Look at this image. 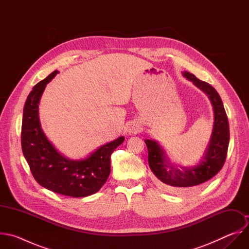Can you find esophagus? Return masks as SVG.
Here are the masks:
<instances>
[{
	"instance_id": "esophagus-1",
	"label": "esophagus",
	"mask_w": 249,
	"mask_h": 249,
	"mask_svg": "<svg viewBox=\"0 0 249 249\" xmlns=\"http://www.w3.org/2000/svg\"><path fill=\"white\" fill-rule=\"evenodd\" d=\"M140 130H141L140 126L138 124H135V123H132L129 127V132L130 133H138V132H140Z\"/></svg>"
}]
</instances>
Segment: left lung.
I'll use <instances>...</instances> for the list:
<instances>
[{
  "label": "left lung",
  "instance_id": "1",
  "mask_svg": "<svg viewBox=\"0 0 249 249\" xmlns=\"http://www.w3.org/2000/svg\"><path fill=\"white\" fill-rule=\"evenodd\" d=\"M182 74L208 95L214 109V126L206 152L199 164L189 168L181 167V170L170 163L158 142L145 140L149 152L150 168L162 182V185L172 192L195 189L214 177L226 161L230 142L229 121L223 101L217 90L189 72Z\"/></svg>",
  "mask_w": 249,
  "mask_h": 249
}]
</instances>
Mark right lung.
Masks as SVG:
<instances>
[{"label": "right lung", "instance_id": "obj_1", "mask_svg": "<svg viewBox=\"0 0 249 249\" xmlns=\"http://www.w3.org/2000/svg\"><path fill=\"white\" fill-rule=\"evenodd\" d=\"M54 71L35 85L23 107L21 149L31 173L41 186L70 197H87L96 193L110 173V156L123 143L124 137L105 144L80 160L61 155L41 129L38 104L46 85L58 74Z\"/></svg>", "mask_w": 249, "mask_h": 249}]
</instances>
